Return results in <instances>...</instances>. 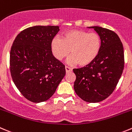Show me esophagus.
I'll return each mask as SVG.
<instances>
[{
  "label": "esophagus",
  "mask_w": 132,
  "mask_h": 132,
  "mask_svg": "<svg viewBox=\"0 0 132 132\" xmlns=\"http://www.w3.org/2000/svg\"><path fill=\"white\" fill-rule=\"evenodd\" d=\"M65 69H66V73H69V72H71L72 71V69L70 67H68V66H66Z\"/></svg>",
  "instance_id": "34e87169"
}]
</instances>
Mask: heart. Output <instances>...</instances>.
<instances>
[{"label":"heart","mask_w":132,"mask_h":132,"mask_svg":"<svg viewBox=\"0 0 132 132\" xmlns=\"http://www.w3.org/2000/svg\"><path fill=\"white\" fill-rule=\"evenodd\" d=\"M101 37L97 33L81 29H72L62 34V39L55 37L51 42V49L55 58L62 60L70 53L69 64H79L86 67L94 62L100 52Z\"/></svg>","instance_id":"heart-1"}]
</instances>
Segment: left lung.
Instances as JSON below:
<instances>
[{"mask_svg":"<svg viewBox=\"0 0 132 132\" xmlns=\"http://www.w3.org/2000/svg\"><path fill=\"white\" fill-rule=\"evenodd\" d=\"M101 37L100 52L89 66L73 69L75 92L83 100L96 103L106 99L119 83L124 66V49L117 34L108 29L90 27Z\"/></svg>","mask_w":132,"mask_h":132,"instance_id":"8db88e82","label":"left lung"}]
</instances>
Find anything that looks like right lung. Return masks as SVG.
I'll return each instance as SVG.
<instances>
[{
    "mask_svg": "<svg viewBox=\"0 0 132 132\" xmlns=\"http://www.w3.org/2000/svg\"><path fill=\"white\" fill-rule=\"evenodd\" d=\"M59 26H34L13 41L10 67L13 83L23 96L40 103L51 98L66 74L65 66L53 55L51 42Z\"/></svg>",
    "mask_w": 132,
    "mask_h": 132,
    "instance_id": "1",
    "label": "right lung"
}]
</instances>
